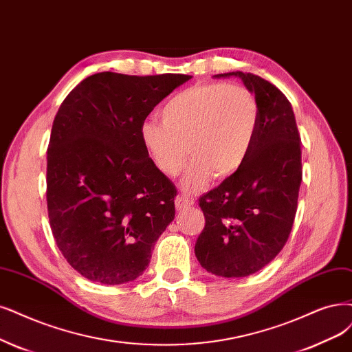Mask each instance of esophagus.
<instances>
[{"label":"esophagus","instance_id":"obj_1","mask_svg":"<svg viewBox=\"0 0 352 352\" xmlns=\"http://www.w3.org/2000/svg\"><path fill=\"white\" fill-rule=\"evenodd\" d=\"M191 204H192V200L190 197H187V196H178L175 199L177 210H183V209H186V207H190Z\"/></svg>","mask_w":352,"mask_h":352}]
</instances>
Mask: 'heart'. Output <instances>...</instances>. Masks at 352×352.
I'll list each match as a JSON object with an SVG mask.
<instances>
[{
    "instance_id": "heart-1",
    "label": "heart",
    "mask_w": 352,
    "mask_h": 352,
    "mask_svg": "<svg viewBox=\"0 0 352 352\" xmlns=\"http://www.w3.org/2000/svg\"><path fill=\"white\" fill-rule=\"evenodd\" d=\"M160 120L140 124L143 149L166 177L183 171L190 155L184 187L196 190L210 175L226 178L238 171L252 148L259 106L243 85L197 84L169 98Z\"/></svg>"
}]
</instances>
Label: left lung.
Masks as SVG:
<instances>
[{
  "label": "left lung",
  "mask_w": 352,
  "mask_h": 352,
  "mask_svg": "<svg viewBox=\"0 0 352 352\" xmlns=\"http://www.w3.org/2000/svg\"><path fill=\"white\" fill-rule=\"evenodd\" d=\"M239 76L259 106L252 148L238 171L199 199L206 223L196 256L217 277L251 276L274 259L287 242L302 183L300 133L292 104L264 78Z\"/></svg>",
  "instance_id": "left-lung-1"
}]
</instances>
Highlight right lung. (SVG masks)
<instances>
[{"label": "right lung", "instance_id": "1", "mask_svg": "<svg viewBox=\"0 0 352 352\" xmlns=\"http://www.w3.org/2000/svg\"><path fill=\"white\" fill-rule=\"evenodd\" d=\"M190 78L100 72L62 101L47 146V214L59 251L82 277L136 280L174 220L177 188L152 164L139 129Z\"/></svg>", "mask_w": 352, "mask_h": 352}]
</instances>
